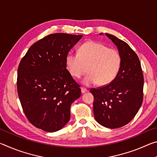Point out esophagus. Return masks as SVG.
I'll list each match as a JSON object with an SVG mask.
<instances>
[{
	"instance_id": "34e87169",
	"label": "esophagus",
	"mask_w": 157,
	"mask_h": 157,
	"mask_svg": "<svg viewBox=\"0 0 157 157\" xmlns=\"http://www.w3.org/2000/svg\"><path fill=\"white\" fill-rule=\"evenodd\" d=\"M81 91L82 94H84V93H86L88 91V90H87L86 88H84V87H82L81 88Z\"/></svg>"
}]
</instances>
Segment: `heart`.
Listing matches in <instances>:
<instances>
[{
    "label": "heart",
    "mask_w": 157,
    "mask_h": 157,
    "mask_svg": "<svg viewBox=\"0 0 157 157\" xmlns=\"http://www.w3.org/2000/svg\"><path fill=\"white\" fill-rule=\"evenodd\" d=\"M66 65L69 73L80 78L89 71L83 80L86 86L98 82L101 86L110 84L118 75L121 66V56L117 50L90 41L79 47L78 53L69 52L66 56Z\"/></svg>",
    "instance_id": "b5f03b06"
}]
</instances>
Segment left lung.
Returning a JSON list of instances; mask_svg holds the SVG:
<instances>
[{"label":"left lung","mask_w":157,"mask_h":157,"mask_svg":"<svg viewBox=\"0 0 157 157\" xmlns=\"http://www.w3.org/2000/svg\"><path fill=\"white\" fill-rule=\"evenodd\" d=\"M106 36L118 48L121 68L110 84L91 89L90 92L94 97L95 121L107 128L116 129L129 123L139 111L144 79L139 57L129 45L112 34L106 33Z\"/></svg>","instance_id":"8db88e82"}]
</instances>
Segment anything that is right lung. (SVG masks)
<instances>
[{
    "instance_id": "obj_1",
    "label": "right lung",
    "mask_w": 157,
    "mask_h": 157,
    "mask_svg": "<svg viewBox=\"0 0 157 157\" xmlns=\"http://www.w3.org/2000/svg\"><path fill=\"white\" fill-rule=\"evenodd\" d=\"M82 35L49 34L32 46L21 60L17 91L23 112L34 126L48 132L63 128L71 105L81 95L66 69V56Z\"/></svg>"
}]
</instances>
